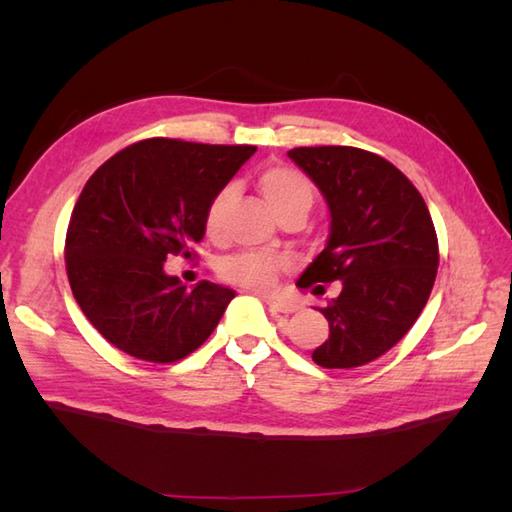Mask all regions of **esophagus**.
Segmentation results:
<instances>
[{"instance_id":"34e87169","label":"esophagus","mask_w":512,"mask_h":512,"mask_svg":"<svg viewBox=\"0 0 512 512\" xmlns=\"http://www.w3.org/2000/svg\"><path fill=\"white\" fill-rule=\"evenodd\" d=\"M270 312L275 314H292L299 310V303L297 301H284V299H266Z\"/></svg>"}]
</instances>
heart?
Returning a JSON list of instances; mask_svg holds the SVG:
<instances>
[{
	"label": "heart",
	"mask_w": 512,
	"mask_h": 512,
	"mask_svg": "<svg viewBox=\"0 0 512 512\" xmlns=\"http://www.w3.org/2000/svg\"><path fill=\"white\" fill-rule=\"evenodd\" d=\"M257 187L262 191L270 209L277 213V217L292 209L310 211V206L314 202V187L308 180V176H303L301 171L286 165H273V167H266L264 171H259ZM231 198H233V189L224 187L217 193H213V198L209 200V204H206L204 228L211 237L220 235ZM286 266H288L286 259L277 255L239 253L224 259L220 266V275L224 281H228V284H235L239 288L268 292L275 288L279 273Z\"/></svg>",
	"instance_id": "obj_1"
}]
</instances>
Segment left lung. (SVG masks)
<instances>
[{
  "instance_id": "1",
  "label": "left lung",
  "mask_w": 512,
  "mask_h": 512,
  "mask_svg": "<svg viewBox=\"0 0 512 512\" xmlns=\"http://www.w3.org/2000/svg\"><path fill=\"white\" fill-rule=\"evenodd\" d=\"M288 158L330 209L328 244L297 286L341 281V295L317 308L330 336L312 361L328 369L372 363L411 330L436 281L438 237L427 204L405 173L372 151L297 147Z\"/></svg>"
}]
</instances>
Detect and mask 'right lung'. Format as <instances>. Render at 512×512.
<instances>
[{
	"mask_svg": "<svg viewBox=\"0 0 512 512\" xmlns=\"http://www.w3.org/2000/svg\"><path fill=\"white\" fill-rule=\"evenodd\" d=\"M255 151L149 138L92 173L70 217L65 268L103 339L149 363L180 361L209 339L235 292L211 281L187 288L165 262L193 257L206 204Z\"/></svg>",
	"mask_w": 512,
	"mask_h": 512,
	"instance_id": "add662e5",
	"label": "right lung"
}]
</instances>
